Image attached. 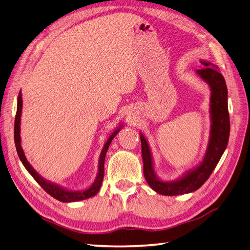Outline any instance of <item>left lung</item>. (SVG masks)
<instances>
[{
    "label": "left lung",
    "mask_w": 250,
    "mask_h": 250,
    "mask_svg": "<svg viewBox=\"0 0 250 250\" xmlns=\"http://www.w3.org/2000/svg\"><path fill=\"white\" fill-rule=\"evenodd\" d=\"M203 68L195 74L210 87V136L207 150L202 162L174 181H164L154 169L152 153L144 134L140 132L144 175L149 186L162 195H181L201 188L212 173L226 150L229 139L230 123L228 113V92L225 79L213 63L201 60Z\"/></svg>",
    "instance_id": "1"
}]
</instances>
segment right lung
I'll return each mask as SVG.
<instances>
[{
	"instance_id": "1",
	"label": "right lung",
	"mask_w": 250,
	"mask_h": 250,
	"mask_svg": "<svg viewBox=\"0 0 250 250\" xmlns=\"http://www.w3.org/2000/svg\"><path fill=\"white\" fill-rule=\"evenodd\" d=\"M22 106H23V100H22V93L20 92V93H19V96H18L17 115H16V119H15V144H16V149H17V152H18V155H19V157H20L25 169H26L29 172V174L35 178L36 182L39 184L40 186L44 190H45L49 195H52L53 197L56 198V200H58V201L63 202V203H72V202L83 201V200H86V198H89V197H92V196L97 194L98 191L100 190L102 181H104V159H105L107 149H108V146H110L114 137L116 136L117 133L124 127V125L120 124V125L118 127H116L115 131L110 135V137L106 139L104 148H102L101 153H100L99 162H98V172H97V175H96V178H95V181L93 182V184L88 188H85L83 190H79V191H74V190H68L66 188L59 186V185H57L55 183H52V182L45 180V178L42 177L33 167H31V165L27 161V158H26V156H25L24 151L22 149V146H21L20 132H21Z\"/></svg>"
}]
</instances>
